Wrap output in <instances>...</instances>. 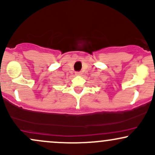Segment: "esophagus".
<instances>
[{
  "label": "esophagus",
  "mask_w": 155,
  "mask_h": 155,
  "mask_svg": "<svg viewBox=\"0 0 155 155\" xmlns=\"http://www.w3.org/2000/svg\"><path fill=\"white\" fill-rule=\"evenodd\" d=\"M81 74V72H76V76H80Z\"/></svg>",
  "instance_id": "esophagus-1"
}]
</instances>
